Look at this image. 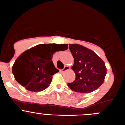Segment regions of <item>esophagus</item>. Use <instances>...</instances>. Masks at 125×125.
<instances>
[{
  "label": "esophagus",
  "mask_w": 125,
  "mask_h": 125,
  "mask_svg": "<svg viewBox=\"0 0 125 125\" xmlns=\"http://www.w3.org/2000/svg\"><path fill=\"white\" fill-rule=\"evenodd\" d=\"M69 69H70L69 67L67 66H65L64 67V68L62 70V72H65V71L69 70Z\"/></svg>",
  "instance_id": "esophagus-1"
}]
</instances>
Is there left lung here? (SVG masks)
Listing matches in <instances>:
<instances>
[{
    "label": "left lung",
    "instance_id": "obj_1",
    "mask_svg": "<svg viewBox=\"0 0 125 125\" xmlns=\"http://www.w3.org/2000/svg\"><path fill=\"white\" fill-rule=\"evenodd\" d=\"M74 58L72 69L76 79L68 86L76 92L89 93L96 90L104 83L106 67L105 63L94 51L80 44H69Z\"/></svg>",
    "mask_w": 125,
    "mask_h": 125
}]
</instances>
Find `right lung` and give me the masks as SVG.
Listing matches in <instances>:
<instances>
[{"instance_id":"obj_1","label":"right lung","mask_w":125,"mask_h":125,"mask_svg":"<svg viewBox=\"0 0 125 125\" xmlns=\"http://www.w3.org/2000/svg\"><path fill=\"white\" fill-rule=\"evenodd\" d=\"M67 44H42L27 50L15 61L12 72L19 84L27 90L39 92L46 89L59 70L52 59L56 51H64Z\"/></svg>"}]
</instances>
